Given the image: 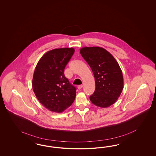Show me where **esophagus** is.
I'll return each instance as SVG.
<instances>
[{
    "instance_id": "1",
    "label": "esophagus",
    "mask_w": 156,
    "mask_h": 156,
    "mask_svg": "<svg viewBox=\"0 0 156 156\" xmlns=\"http://www.w3.org/2000/svg\"><path fill=\"white\" fill-rule=\"evenodd\" d=\"M83 86L82 85H79V86H78V89L79 90H80V89H81L83 87Z\"/></svg>"
}]
</instances>
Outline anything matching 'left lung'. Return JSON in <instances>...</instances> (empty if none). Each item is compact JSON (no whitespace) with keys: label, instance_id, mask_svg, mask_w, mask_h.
<instances>
[{"label":"left lung","instance_id":"obj_1","mask_svg":"<svg viewBox=\"0 0 156 156\" xmlns=\"http://www.w3.org/2000/svg\"><path fill=\"white\" fill-rule=\"evenodd\" d=\"M80 53L94 76L95 90L90 95V101L100 108L110 106L117 101L123 88L122 72L118 62L102 47H82Z\"/></svg>","mask_w":156,"mask_h":156}]
</instances>
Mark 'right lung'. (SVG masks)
<instances>
[{
  "mask_svg": "<svg viewBox=\"0 0 156 156\" xmlns=\"http://www.w3.org/2000/svg\"><path fill=\"white\" fill-rule=\"evenodd\" d=\"M74 51V48L48 51L35 69L32 82L34 92L39 101L51 112L61 113L74 101L76 88L64 75L65 68Z\"/></svg>",
  "mask_w": 156,
  "mask_h": 156,
  "instance_id": "obj_1",
  "label": "right lung"
}]
</instances>
